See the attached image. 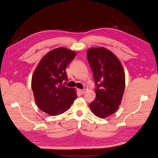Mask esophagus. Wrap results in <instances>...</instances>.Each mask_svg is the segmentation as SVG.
Segmentation results:
<instances>
[{
	"mask_svg": "<svg viewBox=\"0 0 158 158\" xmlns=\"http://www.w3.org/2000/svg\"><path fill=\"white\" fill-rule=\"evenodd\" d=\"M78 92L81 94H84L85 92V89H78Z\"/></svg>",
	"mask_w": 158,
	"mask_h": 158,
	"instance_id": "esophagus-1",
	"label": "esophagus"
}]
</instances>
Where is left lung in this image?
<instances>
[{
  "instance_id": "1",
  "label": "left lung",
  "mask_w": 158,
  "mask_h": 158,
  "mask_svg": "<svg viewBox=\"0 0 158 158\" xmlns=\"http://www.w3.org/2000/svg\"><path fill=\"white\" fill-rule=\"evenodd\" d=\"M87 57L96 93L89 107L95 116L107 117L115 112L121 104L125 87V72L117 57L107 49H89Z\"/></svg>"
}]
</instances>
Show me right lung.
<instances>
[{
	"mask_svg": "<svg viewBox=\"0 0 158 158\" xmlns=\"http://www.w3.org/2000/svg\"><path fill=\"white\" fill-rule=\"evenodd\" d=\"M76 56L70 49L60 47L49 52L37 65L31 79L36 104L46 113L55 116L70 107L77 98L74 88L65 86L66 69Z\"/></svg>",
	"mask_w": 158,
	"mask_h": 158,
	"instance_id": "obj_1",
	"label": "right lung"
}]
</instances>
